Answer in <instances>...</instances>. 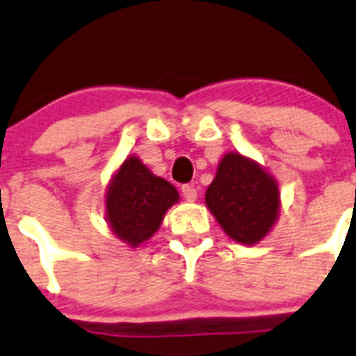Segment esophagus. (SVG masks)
<instances>
[{
  "label": "esophagus",
  "instance_id": "1",
  "mask_svg": "<svg viewBox=\"0 0 356 356\" xmlns=\"http://www.w3.org/2000/svg\"><path fill=\"white\" fill-rule=\"evenodd\" d=\"M182 191V197L188 200V202H193V200L197 199V190L191 184H184V186L181 188Z\"/></svg>",
  "mask_w": 356,
  "mask_h": 356
}]
</instances>
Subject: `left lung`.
I'll list each match as a JSON object with an SVG mask.
<instances>
[{
    "label": "left lung",
    "mask_w": 356,
    "mask_h": 356,
    "mask_svg": "<svg viewBox=\"0 0 356 356\" xmlns=\"http://www.w3.org/2000/svg\"><path fill=\"white\" fill-rule=\"evenodd\" d=\"M206 206L227 236L254 245L270 233L280 213L277 182L256 161L238 152L222 157L206 191Z\"/></svg>",
    "instance_id": "left-lung-1"
}]
</instances>
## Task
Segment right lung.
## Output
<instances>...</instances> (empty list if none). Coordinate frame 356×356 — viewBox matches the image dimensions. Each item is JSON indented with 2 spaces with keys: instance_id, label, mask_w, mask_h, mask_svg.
I'll use <instances>...</instances> for the list:
<instances>
[{
  "instance_id": "obj_1",
  "label": "right lung",
  "mask_w": 356,
  "mask_h": 356,
  "mask_svg": "<svg viewBox=\"0 0 356 356\" xmlns=\"http://www.w3.org/2000/svg\"><path fill=\"white\" fill-rule=\"evenodd\" d=\"M177 200V190L168 181L154 175L140 157L129 156L107 186L105 220L127 245L140 247Z\"/></svg>"
}]
</instances>
